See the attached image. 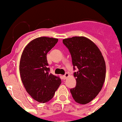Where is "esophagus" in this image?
<instances>
[{"instance_id": "34e87169", "label": "esophagus", "mask_w": 122, "mask_h": 122, "mask_svg": "<svg viewBox=\"0 0 122 122\" xmlns=\"http://www.w3.org/2000/svg\"><path fill=\"white\" fill-rule=\"evenodd\" d=\"M69 74L68 73H66L65 75H63V78L64 79H66L67 78L69 77Z\"/></svg>"}]
</instances>
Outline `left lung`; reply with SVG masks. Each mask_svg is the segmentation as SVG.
Listing matches in <instances>:
<instances>
[{
    "mask_svg": "<svg viewBox=\"0 0 122 122\" xmlns=\"http://www.w3.org/2000/svg\"><path fill=\"white\" fill-rule=\"evenodd\" d=\"M62 42L72 57L73 73L76 84L71 89L74 100L85 105L92 100L102 89L106 77V64L98 47L87 38L75 36L64 39Z\"/></svg>",
    "mask_w": 122,
    "mask_h": 122,
    "instance_id": "8db88e82",
    "label": "left lung"
}]
</instances>
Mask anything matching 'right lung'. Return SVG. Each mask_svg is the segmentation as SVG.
Returning a JSON list of instances; mask_svg holds the SVG:
<instances>
[{
    "instance_id": "obj_1",
    "label": "right lung",
    "mask_w": 122,
    "mask_h": 122,
    "mask_svg": "<svg viewBox=\"0 0 122 122\" xmlns=\"http://www.w3.org/2000/svg\"><path fill=\"white\" fill-rule=\"evenodd\" d=\"M58 39L40 37L31 41L21 55L20 78L26 91L34 100L44 103L53 98L61 83L58 76L49 73L47 54Z\"/></svg>"
}]
</instances>
